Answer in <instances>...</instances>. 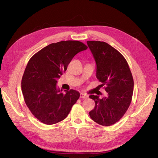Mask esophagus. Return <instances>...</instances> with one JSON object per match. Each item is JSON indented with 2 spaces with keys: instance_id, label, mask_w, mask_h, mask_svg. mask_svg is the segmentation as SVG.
<instances>
[{
  "instance_id": "esophagus-1",
  "label": "esophagus",
  "mask_w": 158,
  "mask_h": 158,
  "mask_svg": "<svg viewBox=\"0 0 158 158\" xmlns=\"http://www.w3.org/2000/svg\"><path fill=\"white\" fill-rule=\"evenodd\" d=\"M80 97V98H82V99H86V98H88V95H86V94H84V93H81Z\"/></svg>"
}]
</instances>
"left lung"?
<instances>
[{"instance_id":"left-lung-1","label":"left lung","mask_w":158,"mask_h":158,"mask_svg":"<svg viewBox=\"0 0 158 158\" xmlns=\"http://www.w3.org/2000/svg\"><path fill=\"white\" fill-rule=\"evenodd\" d=\"M88 45L96 63V77L108 93L99 99L91 95L95 107L89 114L95 123L108 127L123 117L132 101L134 80L127 61L123 55L103 41H88Z\"/></svg>"}]
</instances>
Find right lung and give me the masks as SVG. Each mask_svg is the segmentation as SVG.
Listing matches in <instances>:
<instances>
[{
	"label": "right lung",
	"mask_w": 158,
	"mask_h": 158,
	"mask_svg": "<svg viewBox=\"0 0 158 158\" xmlns=\"http://www.w3.org/2000/svg\"><path fill=\"white\" fill-rule=\"evenodd\" d=\"M88 49L78 41H62L46 46L33 55L22 79V92L32 114L45 125H54L67 117L80 98L77 91L66 94L56 88V80L73 57Z\"/></svg>",
	"instance_id": "right-lung-1"
}]
</instances>
